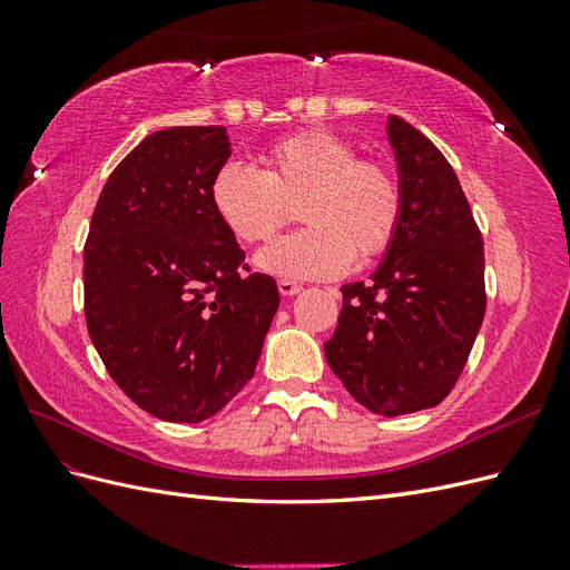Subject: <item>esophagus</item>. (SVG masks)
Segmentation results:
<instances>
[{
    "label": "esophagus",
    "instance_id": "1",
    "mask_svg": "<svg viewBox=\"0 0 570 570\" xmlns=\"http://www.w3.org/2000/svg\"><path fill=\"white\" fill-rule=\"evenodd\" d=\"M278 289H281V295H285V297H292V295H297V292L302 289V285H299V283H295V281L281 278V281H278Z\"/></svg>",
    "mask_w": 570,
    "mask_h": 570
}]
</instances>
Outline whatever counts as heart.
Returning a JSON list of instances; mask_svg holds the SVG:
<instances>
[{
  "mask_svg": "<svg viewBox=\"0 0 570 570\" xmlns=\"http://www.w3.org/2000/svg\"><path fill=\"white\" fill-rule=\"evenodd\" d=\"M264 170L228 161L209 187L216 216L245 245L268 243L299 204L306 228L258 254V266L285 278H335L352 258L368 264L400 230L402 187L392 170L356 159V147L331 130H304L271 145Z\"/></svg>",
  "mask_w": 570,
  "mask_h": 570,
  "instance_id": "heart-1",
  "label": "heart"
}]
</instances>
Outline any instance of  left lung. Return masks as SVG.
<instances>
[{
    "label": "left lung",
    "mask_w": 570,
    "mask_h": 570,
    "mask_svg": "<svg viewBox=\"0 0 570 570\" xmlns=\"http://www.w3.org/2000/svg\"><path fill=\"white\" fill-rule=\"evenodd\" d=\"M402 220L366 283L342 285L327 366L373 413L438 406L469 361L485 318V254L454 168L428 137L392 116Z\"/></svg>",
    "instance_id": "left-lung-1"
}]
</instances>
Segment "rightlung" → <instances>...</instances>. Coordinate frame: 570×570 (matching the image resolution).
Instances as JSON below:
<instances>
[{
  "label": "right lung",
  "mask_w": 570,
  "mask_h": 570,
  "mask_svg": "<svg viewBox=\"0 0 570 570\" xmlns=\"http://www.w3.org/2000/svg\"><path fill=\"white\" fill-rule=\"evenodd\" d=\"M228 157L220 126L147 135L114 168L85 239L95 350L137 406L170 423L209 419L247 385L281 304L212 206Z\"/></svg>",
  "instance_id": "add662e5"
}]
</instances>
